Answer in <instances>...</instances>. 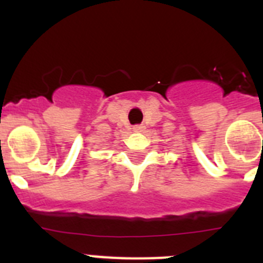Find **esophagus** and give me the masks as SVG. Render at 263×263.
I'll return each mask as SVG.
<instances>
[{"label": "esophagus", "mask_w": 263, "mask_h": 263, "mask_svg": "<svg viewBox=\"0 0 263 263\" xmlns=\"http://www.w3.org/2000/svg\"><path fill=\"white\" fill-rule=\"evenodd\" d=\"M133 130L136 132V133H141V132L145 130V126H143V125H136V126L133 127Z\"/></svg>", "instance_id": "1"}]
</instances>
